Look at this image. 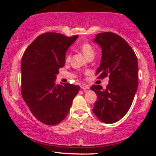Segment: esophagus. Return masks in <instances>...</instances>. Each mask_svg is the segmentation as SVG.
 I'll return each mask as SVG.
<instances>
[{"mask_svg": "<svg viewBox=\"0 0 156 156\" xmlns=\"http://www.w3.org/2000/svg\"><path fill=\"white\" fill-rule=\"evenodd\" d=\"M80 87H81V89H89V85H87V84H82L80 86Z\"/></svg>", "mask_w": 156, "mask_h": 156, "instance_id": "obj_1", "label": "esophagus"}]
</instances>
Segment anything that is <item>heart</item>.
Instances as JSON below:
<instances>
[{
    "label": "heart",
    "instance_id": "heart-1",
    "mask_svg": "<svg viewBox=\"0 0 156 156\" xmlns=\"http://www.w3.org/2000/svg\"><path fill=\"white\" fill-rule=\"evenodd\" d=\"M80 48V50H82V52H83V54H84L87 58H88L89 57L92 56V55L94 56V50L93 47L91 46L90 44L88 43V42H84V43L82 44ZM70 58H71V54H70V53H67L65 57L66 61H69Z\"/></svg>",
    "mask_w": 156,
    "mask_h": 156
}]
</instances>
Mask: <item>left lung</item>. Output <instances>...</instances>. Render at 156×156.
I'll return each instance as SVG.
<instances>
[{
    "mask_svg": "<svg viewBox=\"0 0 156 156\" xmlns=\"http://www.w3.org/2000/svg\"><path fill=\"white\" fill-rule=\"evenodd\" d=\"M94 42L102 50L96 74L101 79L108 76L109 81L106 89L101 85L91 87L97 97L92 111L102 122L113 123L129 112L137 91V57L127 42L112 32L97 34Z\"/></svg>",
    "mask_w": 156,
    "mask_h": 156,
    "instance_id": "8db88e82",
    "label": "left lung"
}]
</instances>
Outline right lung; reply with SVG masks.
Wrapping results in <instances>:
<instances>
[{
    "instance_id": "add662e5",
    "label": "right lung",
    "mask_w": 156,
    "mask_h": 156,
    "mask_svg": "<svg viewBox=\"0 0 156 156\" xmlns=\"http://www.w3.org/2000/svg\"><path fill=\"white\" fill-rule=\"evenodd\" d=\"M78 35L67 37L45 33L27 47L21 61V94L33 116L46 125L62 122L69 113L80 87L55 84L65 53Z\"/></svg>"
}]
</instances>
